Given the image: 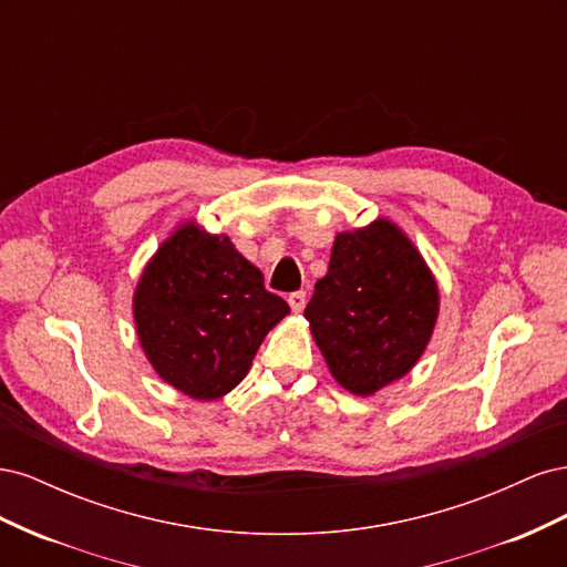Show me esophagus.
<instances>
[{
  "label": "esophagus",
  "instance_id": "obj_1",
  "mask_svg": "<svg viewBox=\"0 0 567 567\" xmlns=\"http://www.w3.org/2000/svg\"><path fill=\"white\" fill-rule=\"evenodd\" d=\"M305 302H307L305 290H296V293L288 296V305H290V310H293V312H302Z\"/></svg>",
  "mask_w": 567,
  "mask_h": 567
}]
</instances>
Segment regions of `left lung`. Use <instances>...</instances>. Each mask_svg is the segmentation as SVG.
Instances as JSON below:
<instances>
[{
	"label": "left lung",
	"mask_w": 567,
	"mask_h": 567,
	"mask_svg": "<svg viewBox=\"0 0 567 567\" xmlns=\"http://www.w3.org/2000/svg\"><path fill=\"white\" fill-rule=\"evenodd\" d=\"M437 300L419 250L388 219H375L336 236L329 271L305 317L333 379L354 394H371L416 364Z\"/></svg>",
	"instance_id": "1"
}]
</instances>
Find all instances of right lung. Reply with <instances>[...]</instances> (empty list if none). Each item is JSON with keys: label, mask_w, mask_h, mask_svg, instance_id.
I'll use <instances>...</instances> for the list:
<instances>
[{"label": "right lung", "mask_w": 567, "mask_h": 567, "mask_svg": "<svg viewBox=\"0 0 567 567\" xmlns=\"http://www.w3.org/2000/svg\"><path fill=\"white\" fill-rule=\"evenodd\" d=\"M288 312L227 236L194 225L158 248L134 293L148 362L194 400H217L241 383L265 336Z\"/></svg>", "instance_id": "add662e5"}]
</instances>
